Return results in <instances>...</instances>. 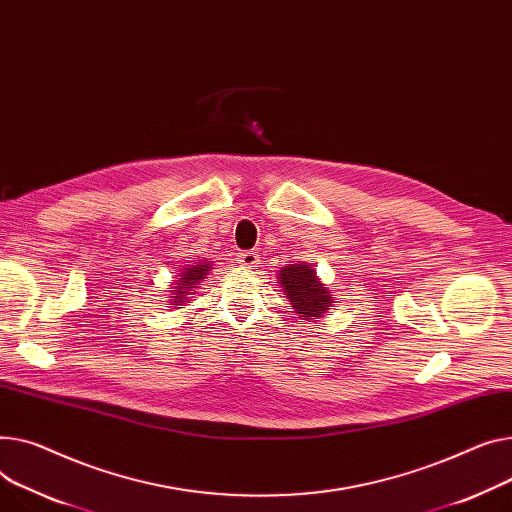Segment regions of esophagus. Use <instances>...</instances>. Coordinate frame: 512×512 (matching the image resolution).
Returning <instances> with one entry per match:
<instances>
[{
    "label": "esophagus",
    "mask_w": 512,
    "mask_h": 512,
    "mask_svg": "<svg viewBox=\"0 0 512 512\" xmlns=\"http://www.w3.org/2000/svg\"><path fill=\"white\" fill-rule=\"evenodd\" d=\"M236 261L245 269H253L259 265V255L255 251H241V253H236Z\"/></svg>",
    "instance_id": "esophagus-1"
}]
</instances>
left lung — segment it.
Instances as JSON below:
<instances>
[{
    "label": "left lung",
    "instance_id": "8db88e82",
    "mask_svg": "<svg viewBox=\"0 0 512 512\" xmlns=\"http://www.w3.org/2000/svg\"><path fill=\"white\" fill-rule=\"evenodd\" d=\"M280 284L300 317H323L333 302L329 290L315 276L309 265H286L280 269Z\"/></svg>",
    "mask_w": 512,
    "mask_h": 512
}]
</instances>
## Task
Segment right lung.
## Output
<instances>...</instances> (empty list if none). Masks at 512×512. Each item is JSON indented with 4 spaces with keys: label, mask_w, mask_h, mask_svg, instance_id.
I'll return each instance as SVG.
<instances>
[{
    "label": "right lung",
    "mask_w": 512,
    "mask_h": 512,
    "mask_svg": "<svg viewBox=\"0 0 512 512\" xmlns=\"http://www.w3.org/2000/svg\"><path fill=\"white\" fill-rule=\"evenodd\" d=\"M210 271V263H199V265H189L187 271H183L181 278L177 282H181L179 286H175L177 290H173L175 294L179 296H173V302H187V290L195 288V284H199L203 280V276H206ZM179 309H183V306H179Z\"/></svg>",
    "instance_id": "1"
}]
</instances>
